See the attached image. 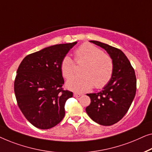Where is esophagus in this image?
Returning <instances> with one entry per match:
<instances>
[{"label":"esophagus","instance_id":"obj_1","mask_svg":"<svg viewBox=\"0 0 152 152\" xmlns=\"http://www.w3.org/2000/svg\"><path fill=\"white\" fill-rule=\"evenodd\" d=\"M82 95H83V94H78V93H74V96L76 97V98L80 97V96H82Z\"/></svg>","mask_w":152,"mask_h":152}]
</instances>
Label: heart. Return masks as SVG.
Wrapping results in <instances>:
<instances>
[{
  "label": "heart",
  "instance_id": "heart-1",
  "mask_svg": "<svg viewBox=\"0 0 152 152\" xmlns=\"http://www.w3.org/2000/svg\"><path fill=\"white\" fill-rule=\"evenodd\" d=\"M77 63H85L81 69L83 74L67 80L66 86L71 90L83 92L95 85L100 89L105 86L112 78L114 63L110 56L90 43H83L74 51ZM61 71L65 78H69L75 72L74 62L69 56H65L61 63Z\"/></svg>",
  "mask_w": 152,
  "mask_h": 152
}]
</instances>
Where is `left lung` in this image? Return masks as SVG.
Returning <instances> with one entry per match:
<instances>
[{
	"label": "left lung",
	"mask_w": 152,
	"mask_h": 152,
	"mask_svg": "<svg viewBox=\"0 0 152 152\" xmlns=\"http://www.w3.org/2000/svg\"><path fill=\"white\" fill-rule=\"evenodd\" d=\"M89 42L103 48L108 53L114 63V70L112 78L102 91L87 94L91 103L85 110L96 123L110 126L123 118L135 97V72L121 50L96 40H89Z\"/></svg>",
	"instance_id": "left-lung-1"
}]
</instances>
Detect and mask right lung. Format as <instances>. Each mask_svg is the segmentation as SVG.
Returning <instances> with one entry per match:
<instances>
[{"label": "right lung", "instance_id": "obj_1", "mask_svg": "<svg viewBox=\"0 0 152 152\" xmlns=\"http://www.w3.org/2000/svg\"><path fill=\"white\" fill-rule=\"evenodd\" d=\"M77 43L55 45L27 55L18 68L14 93L20 110L31 124L50 129L65 116V104L73 93L62 88L63 57Z\"/></svg>", "mask_w": 152, "mask_h": 152}]
</instances>
